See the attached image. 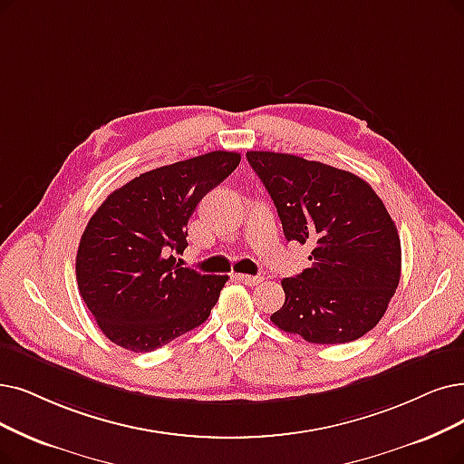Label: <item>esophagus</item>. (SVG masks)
Returning a JSON list of instances; mask_svg holds the SVG:
<instances>
[{"label":"esophagus","instance_id":"1","mask_svg":"<svg viewBox=\"0 0 464 464\" xmlns=\"http://www.w3.org/2000/svg\"><path fill=\"white\" fill-rule=\"evenodd\" d=\"M236 280H239L242 284H246V285H258L261 284L265 277L263 276H249V274H236Z\"/></svg>","mask_w":464,"mask_h":464}]
</instances>
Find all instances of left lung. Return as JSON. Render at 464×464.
Returning <instances> with one entry per match:
<instances>
[{
  "label": "left lung",
  "mask_w": 464,
  "mask_h": 464,
  "mask_svg": "<svg viewBox=\"0 0 464 464\" xmlns=\"http://www.w3.org/2000/svg\"><path fill=\"white\" fill-rule=\"evenodd\" d=\"M280 215L287 242L310 244L312 266L284 277V306L270 320L314 344H341L372 331L396 293L400 236L369 184L293 154L247 152Z\"/></svg>",
  "instance_id": "8db88e82"
}]
</instances>
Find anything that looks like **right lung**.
I'll use <instances>...</instances> for the list:
<instances>
[{"mask_svg": "<svg viewBox=\"0 0 464 464\" xmlns=\"http://www.w3.org/2000/svg\"><path fill=\"white\" fill-rule=\"evenodd\" d=\"M242 156L215 150L142 173L110 194L87 222L76 256L80 293L101 331L131 352H152L209 318L228 276L182 268L201 198Z\"/></svg>", "mask_w": 464, "mask_h": 464, "instance_id": "right-lung-1", "label": "right lung"}]
</instances>
